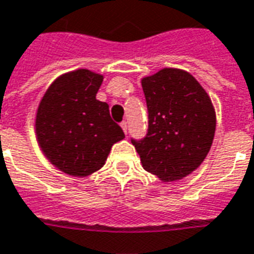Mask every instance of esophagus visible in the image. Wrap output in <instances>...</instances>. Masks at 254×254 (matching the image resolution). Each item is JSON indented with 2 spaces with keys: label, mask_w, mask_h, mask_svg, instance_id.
<instances>
[{
  "label": "esophagus",
  "mask_w": 254,
  "mask_h": 254,
  "mask_svg": "<svg viewBox=\"0 0 254 254\" xmlns=\"http://www.w3.org/2000/svg\"><path fill=\"white\" fill-rule=\"evenodd\" d=\"M121 127H122V130H124V133L127 134V121H122L121 122Z\"/></svg>",
  "instance_id": "1"
}]
</instances>
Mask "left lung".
Returning <instances> with one entry per match:
<instances>
[{
    "label": "left lung",
    "mask_w": 254,
    "mask_h": 254,
    "mask_svg": "<svg viewBox=\"0 0 254 254\" xmlns=\"http://www.w3.org/2000/svg\"><path fill=\"white\" fill-rule=\"evenodd\" d=\"M148 133L133 145L144 170L161 182L180 180L206 159L215 134V109L192 75L167 67L144 76Z\"/></svg>",
    "instance_id": "8db88e82"
}]
</instances>
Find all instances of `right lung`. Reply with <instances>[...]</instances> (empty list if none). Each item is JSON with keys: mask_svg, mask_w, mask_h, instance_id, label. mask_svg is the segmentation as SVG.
I'll list each match as a JSON object with an SVG mask.
<instances>
[{"mask_svg": "<svg viewBox=\"0 0 254 254\" xmlns=\"http://www.w3.org/2000/svg\"><path fill=\"white\" fill-rule=\"evenodd\" d=\"M103 75L78 68L58 76L40 99L35 118L37 144L62 172L86 178L102 168L112 146L125 137L97 99Z\"/></svg>", "mask_w": 254, "mask_h": 254, "instance_id": "right-lung-1", "label": "right lung"}]
</instances>
